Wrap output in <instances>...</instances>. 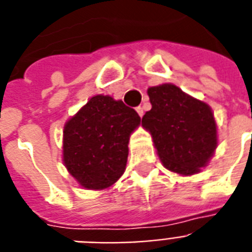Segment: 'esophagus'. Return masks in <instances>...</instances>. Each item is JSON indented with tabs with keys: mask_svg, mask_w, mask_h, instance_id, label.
<instances>
[{
	"mask_svg": "<svg viewBox=\"0 0 252 252\" xmlns=\"http://www.w3.org/2000/svg\"><path fill=\"white\" fill-rule=\"evenodd\" d=\"M136 113L139 114V117H143V108H142V106H138V108H136Z\"/></svg>",
	"mask_w": 252,
	"mask_h": 252,
	"instance_id": "34e87169",
	"label": "esophagus"
}]
</instances>
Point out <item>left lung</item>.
I'll list each match as a JSON object with an SVG mask.
<instances>
[{
	"label": "left lung",
	"mask_w": 252,
	"mask_h": 252,
	"mask_svg": "<svg viewBox=\"0 0 252 252\" xmlns=\"http://www.w3.org/2000/svg\"><path fill=\"white\" fill-rule=\"evenodd\" d=\"M151 110L142 125L153 135L165 168L180 175L200 171L217 147V127L210 108L172 84L148 89Z\"/></svg>",
	"instance_id": "obj_1"
}]
</instances>
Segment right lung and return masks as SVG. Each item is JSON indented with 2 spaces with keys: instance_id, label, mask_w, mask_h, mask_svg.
I'll list each match as a JSON object with an SVG mask.
<instances>
[{
  "instance_id": "obj_1",
  "label": "right lung",
  "mask_w": 252,
  "mask_h": 252,
  "mask_svg": "<svg viewBox=\"0 0 252 252\" xmlns=\"http://www.w3.org/2000/svg\"><path fill=\"white\" fill-rule=\"evenodd\" d=\"M140 117L122 101L94 95L64 127V164L87 189H104L124 173L128 138Z\"/></svg>"
}]
</instances>
